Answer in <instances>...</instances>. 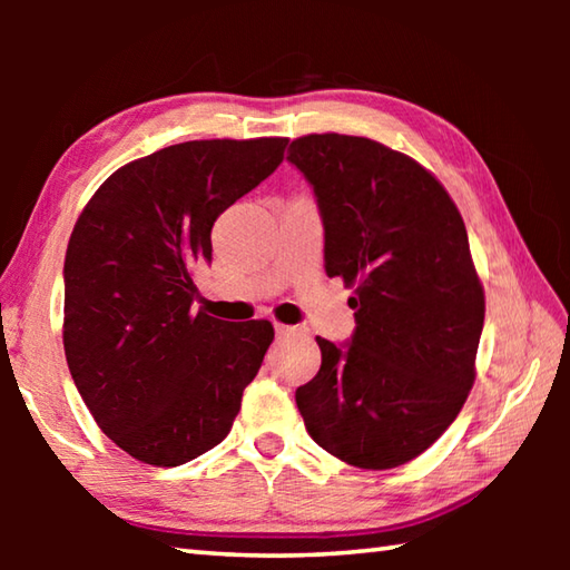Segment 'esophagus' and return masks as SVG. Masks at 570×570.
Returning a JSON list of instances; mask_svg holds the SVG:
<instances>
[{
	"label": "esophagus",
	"mask_w": 570,
	"mask_h": 570,
	"mask_svg": "<svg viewBox=\"0 0 570 570\" xmlns=\"http://www.w3.org/2000/svg\"><path fill=\"white\" fill-rule=\"evenodd\" d=\"M276 334L282 336V340H288V336H302L304 330L302 326H288V324H276Z\"/></svg>",
	"instance_id": "34e87169"
}]
</instances>
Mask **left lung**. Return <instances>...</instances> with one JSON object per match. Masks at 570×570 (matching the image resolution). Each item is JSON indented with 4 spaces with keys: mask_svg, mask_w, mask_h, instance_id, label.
Returning <instances> with one entry per match:
<instances>
[{
    "mask_svg": "<svg viewBox=\"0 0 570 570\" xmlns=\"http://www.w3.org/2000/svg\"><path fill=\"white\" fill-rule=\"evenodd\" d=\"M286 160L314 190L324 268L354 286V332L316 336L322 366L296 390L316 445L387 470L422 455L475 380L485 294L448 190L420 163L354 135H304Z\"/></svg>",
    "mask_w": 570,
    "mask_h": 570,
    "instance_id": "left-lung-1",
    "label": "left lung"
}]
</instances>
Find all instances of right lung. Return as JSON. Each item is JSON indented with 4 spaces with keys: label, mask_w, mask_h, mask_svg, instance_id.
Wrapping results in <instances>:
<instances>
[{
    "label": "right lung",
    "mask_w": 570,
    "mask_h": 570,
    "mask_svg": "<svg viewBox=\"0 0 570 570\" xmlns=\"http://www.w3.org/2000/svg\"><path fill=\"white\" fill-rule=\"evenodd\" d=\"M286 138L190 140L132 160L77 218L65 256V356L95 422L135 460L176 468L230 432L272 322L193 312L210 228L272 176Z\"/></svg>",
    "instance_id": "obj_1"
}]
</instances>
